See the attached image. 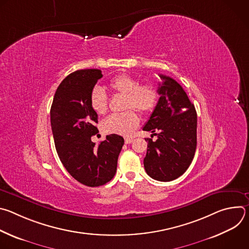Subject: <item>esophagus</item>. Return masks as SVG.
Returning a JSON list of instances; mask_svg holds the SVG:
<instances>
[{
    "instance_id": "esophagus-1",
    "label": "esophagus",
    "mask_w": 249,
    "mask_h": 249,
    "mask_svg": "<svg viewBox=\"0 0 249 249\" xmlns=\"http://www.w3.org/2000/svg\"><path fill=\"white\" fill-rule=\"evenodd\" d=\"M133 142V139L132 138H126L125 139V144H131Z\"/></svg>"
}]
</instances>
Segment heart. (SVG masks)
I'll return each instance as SVG.
<instances>
[{"instance_id": "obj_1", "label": "heart", "mask_w": 249, "mask_h": 249, "mask_svg": "<svg viewBox=\"0 0 249 249\" xmlns=\"http://www.w3.org/2000/svg\"><path fill=\"white\" fill-rule=\"evenodd\" d=\"M109 87L112 90L125 96L123 108L129 110L106 117L101 123V129L107 134L130 136L140 121L138 114L132 109H136L142 114L152 112L159 100V89L152 83L140 84L138 79L126 74L111 80ZM89 100L92 110L97 114H104L107 110V94L101 88L95 87L91 90Z\"/></svg>"}]
</instances>
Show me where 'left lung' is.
Listing matches in <instances>:
<instances>
[{"label":"left lung","mask_w":249,"mask_h":249,"mask_svg":"<svg viewBox=\"0 0 249 249\" xmlns=\"http://www.w3.org/2000/svg\"><path fill=\"white\" fill-rule=\"evenodd\" d=\"M160 78V96L143 127L158 139H145L148 149L144 166L152 178L166 182L178 178L192 162L197 146V113L178 83L164 75Z\"/></svg>","instance_id":"left-lung-1"}]
</instances>
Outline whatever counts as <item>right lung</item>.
<instances>
[{"mask_svg": "<svg viewBox=\"0 0 249 249\" xmlns=\"http://www.w3.org/2000/svg\"><path fill=\"white\" fill-rule=\"evenodd\" d=\"M102 78L98 69L79 70L59 85L51 106L50 120L59 159L80 183L97 187L115 175L124 139L106 136L98 145L91 137L98 133L97 114L90 106V92Z\"/></svg>", "mask_w": 249, "mask_h": 249, "instance_id": "right-lung-1", "label": "right lung"}]
</instances>
